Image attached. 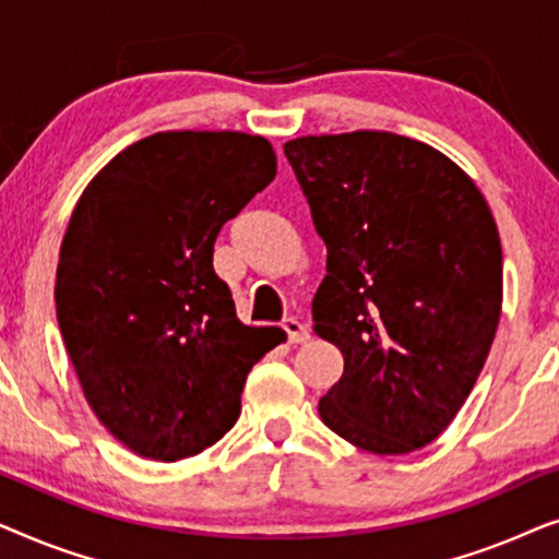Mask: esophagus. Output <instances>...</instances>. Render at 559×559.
<instances>
[{
  "label": "esophagus",
  "instance_id": "obj_1",
  "mask_svg": "<svg viewBox=\"0 0 559 559\" xmlns=\"http://www.w3.org/2000/svg\"><path fill=\"white\" fill-rule=\"evenodd\" d=\"M282 328H285L289 343H305V341L310 338L308 325L300 323V320H297V318H285V320H282Z\"/></svg>",
  "mask_w": 559,
  "mask_h": 559
}]
</instances>
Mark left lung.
Instances as JSON below:
<instances>
[{
    "instance_id": "obj_1",
    "label": "left lung",
    "mask_w": 559,
    "mask_h": 559,
    "mask_svg": "<svg viewBox=\"0 0 559 559\" xmlns=\"http://www.w3.org/2000/svg\"><path fill=\"white\" fill-rule=\"evenodd\" d=\"M328 264L312 331L343 354L320 419L350 445L404 455L468 400L501 318L496 221L468 175L392 132L285 142Z\"/></svg>"
}]
</instances>
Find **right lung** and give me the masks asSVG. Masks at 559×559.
Listing matches in <instances>:
<instances>
[{"mask_svg": "<svg viewBox=\"0 0 559 559\" xmlns=\"http://www.w3.org/2000/svg\"><path fill=\"white\" fill-rule=\"evenodd\" d=\"M277 175L264 136L157 132L75 203L56 312L83 396L136 455L175 463L231 430L247 373L285 341L236 318L213 243Z\"/></svg>", "mask_w": 559, "mask_h": 559, "instance_id": "obj_1", "label": "right lung"}]
</instances>
